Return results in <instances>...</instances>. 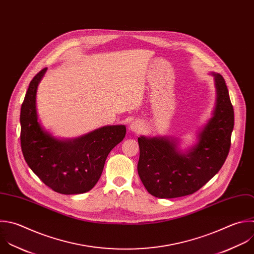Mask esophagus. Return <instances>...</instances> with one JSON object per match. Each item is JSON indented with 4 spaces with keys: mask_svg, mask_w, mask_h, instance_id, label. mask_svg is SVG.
<instances>
[{
    "mask_svg": "<svg viewBox=\"0 0 254 254\" xmlns=\"http://www.w3.org/2000/svg\"><path fill=\"white\" fill-rule=\"evenodd\" d=\"M129 128L135 132H139L143 129V123L140 122V121H135V122H132L129 126Z\"/></svg>",
    "mask_w": 254,
    "mask_h": 254,
    "instance_id": "obj_1",
    "label": "esophagus"
}]
</instances>
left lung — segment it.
I'll use <instances>...</instances> for the list:
<instances>
[{"label":"left lung","instance_id":"obj_1","mask_svg":"<svg viewBox=\"0 0 254 254\" xmlns=\"http://www.w3.org/2000/svg\"><path fill=\"white\" fill-rule=\"evenodd\" d=\"M214 77L217 101L213 117L190 153L177 151L173 139L137 138V172L151 195L175 198L192 194L209 182L223 165L230 149L234 112L223 76L215 73Z\"/></svg>","mask_w":254,"mask_h":254}]
</instances>
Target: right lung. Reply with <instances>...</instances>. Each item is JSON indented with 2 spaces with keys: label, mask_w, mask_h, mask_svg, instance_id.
<instances>
[{
  "label": "right lung",
  "mask_w": 254,
  "mask_h": 254,
  "mask_svg": "<svg viewBox=\"0 0 254 254\" xmlns=\"http://www.w3.org/2000/svg\"><path fill=\"white\" fill-rule=\"evenodd\" d=\"M47 67L31 80L21 108V147L36 176L54 191L77 194L91 190L100 180L110 151L120 143L127 128L110 126L73 140L63 141L44 131L38 122L36 94Z\"/></svg>",
  "instance_id": "right-lung-1"
}]
</instances>
